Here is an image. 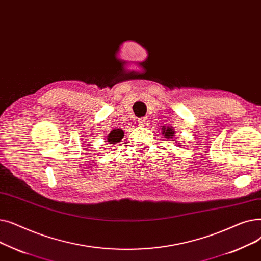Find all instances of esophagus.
<instances>
[{"instance_id":"obj_1","label":"esophagus","mask_w":261,"mask_h":261,"mask_svg":"<svg viewBox=\"0 0 261 261\" xmlns=\"http://www.w3.org/2000/svg\"><path fill=\"white\" fill-rule=\"evenodd\" d=\"M147 122H148V120L146 118H139L138 119V123H139L140 126H145Z\"/></svg>"}]
</instances>
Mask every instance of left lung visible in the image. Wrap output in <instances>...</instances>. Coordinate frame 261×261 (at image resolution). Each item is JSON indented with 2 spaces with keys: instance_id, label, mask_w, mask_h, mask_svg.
I'll list each match as a JSON object with an SVG mask.
<instances>
[{
  "instance_id": "obj_1",
  "label": "left lung",
  "mask_w": 261,
  "mask_h": 261,
  "mask_svg": "<svg viewBox=\"0 0 261 261\" xmlns=\"http://www.w3.org/2000/svg\"><path fill=\"white\" fill-rule=\"evenodd\" d=\"M164 134H165V136L167 138H172V136H173V134H174V130H173L172 128H164Z\"/></svg>"
}]
</instances>
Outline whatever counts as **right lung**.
I'll list each match as a JSON object with an SVG mask.
<instances>
[{
	"instance_id": "add662e5",
	"label": "right lung",
	"mask_w": 261,
	"mask_h": 261,
	"mask_svg": "<svg viewBox=\"0 0 261 261\" xmlns=\"http://www.w3.org/2000/svg\"><path fill=\"white\" fill-rule=\"evenodd\" d=\"M123 136V132L122 130H113L109 135H108V141L110 143H115V142H118L119 140H121V138Z\"/></svg>"
}]
</instances>
